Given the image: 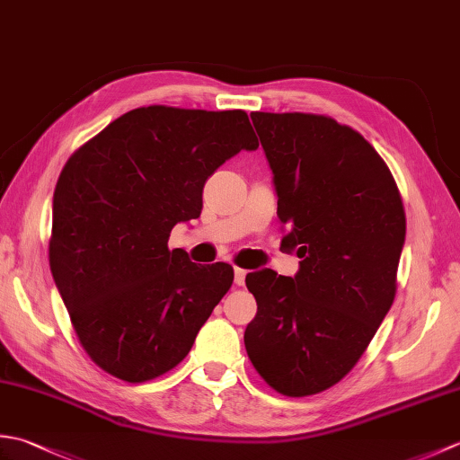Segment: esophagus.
I'll list each match as a JSON object with an SVG mask.
<instances>
[{"label":"esophagus","mask_w":460,"mask_h":460,"mask_svg":"<svg viewBox=\"0 0 460 460\" xmlns=\"http://www.w3.org/2000/svg\"><path fill=\"white\" fill-rule=\"evenodd\" d=\"M245 277H247V270L235 267V285H237V287L245 285Z\"/></svg>","instance_id":"esophagus-1"}]
</instances>
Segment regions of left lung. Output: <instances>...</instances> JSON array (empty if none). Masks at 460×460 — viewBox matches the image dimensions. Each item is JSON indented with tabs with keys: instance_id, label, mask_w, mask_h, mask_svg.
<instances>
[{
	"instance_id": "8db88e82",
	"label": "left lung",
	"mask_w": 460,
	"mask_h": 460,
	"mask_svg": "<svg viewBox=\"0 0 460 460\" xmlns=\"http://www.w3.org/2000/svg\"><path fill=\"white\" fill-rule=\"evenodd\" d=\"M251 120L272 170L282 247L302 261L295 277L247 275L257 316L245 348L272 389L305 397L358 364L392 308L405 211L385 162L349 126L302 112Z\"/></svg>"
}]
</instances>
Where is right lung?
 <instances>
[{"label":"right lung","mask_w":460,"mask_h":460,"mask_svg":"<svg viewBox=\"0 0 460 460\" xmlns=\"http://www.w3.org/2000/svg\"><path fill=\"white\" fill-rule=\"evenodd\" d=\"M257 148L243 111L146 106L68 158L53 195L49 265L96 366L140 384L188 356L233 267L195 265L168 249L170 233L201 213L219 165Z\"/></svg>","instance_id":"1"}]
</instances>
